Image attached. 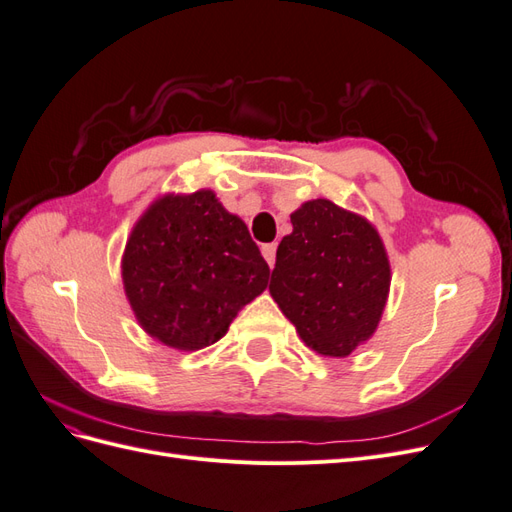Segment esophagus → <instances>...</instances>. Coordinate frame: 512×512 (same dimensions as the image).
Segmentation results:
<instances>
[{
    "mask_svg": "<svg viewBox=\"0 0 512 512\" xmlns=\"http://www.w3.org/2000/svg\"><path fill=\"white\" fill-rule=\"evenodd\" d=\"M262 256H265V260L269 262V267L275 265V245L269 243V245H262Z\"/></svg>",
    "mask_w": 512,
    "mask_h": 512,
    "instance_id": "esophagus-1",
    "label": "esophagus"
}]
</instances>
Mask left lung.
Listing matches in <instances>:
<instances>
[{
	"label": "left lung",
	"mask_w": 512,
	"mask_h": 512,
	"mask_svg": "<svg viewBox=\"0 0 512 512\" xmlns=\"http://www.w3.org/2000/svg\"><path fill=\"white\" fill-rule=\"evenodd\" d=\"M269 292L307 348L344 359L376 333L391 288V262L376 226L333 200L290 213Z\"/></svg>",
	"instance_id": "8db88e82"
}]
</instances>
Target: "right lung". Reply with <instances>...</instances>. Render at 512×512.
<instances>
[{"mask_svg": "<svg viewBox=\"0 0 512 512\" xmlns=\"http://www.w3.org/2000/svg\"><path fill=\"white\" fill-rule=\"evenodd\" d=\"M269 273L245 222L211 190L153 200L121 256L123 290L138 324L181 352L222 339L267 288Z\"/></svg>", "mask_w": 512, "mask_h": 512, "instance_id": "obj_1", "label": "right lung"}]
</instances>
